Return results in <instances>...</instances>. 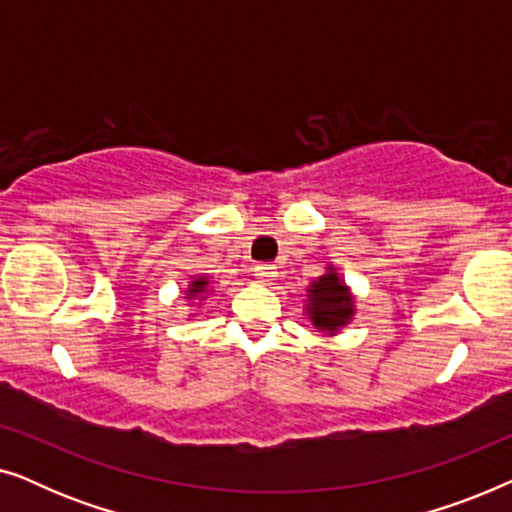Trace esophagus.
Here are the masks:
<instances>
[{
	"instance_id": "esophagus-1",
	"label": "esophagus",
	"mask_w": 512,
	"mask_h": 512,
	"mask_svg": "<svg viewBox=\"0 0 512 512\" xmlns=\"http://www.w3.org/2000/svg\"><path fill=\"white\" fill-rule=\"evenodd\" d=\"M254 277L258 282H270V279L275 277V268H272L270 263H258L254 268Z\"/></svg>"
}]
</instances>
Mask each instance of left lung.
Instances as JSON below:
<instances>
[{
    "instance_id": "left-lung-1",
    "label": "left lung",
    "mask_w": 512,
    "mask_h": 512,
    "mask_svg": "<svg viewBox=\"0 0 512 512\" xmlns=\"http://www.w3.org/2000/svg\"><path fill=\"white\" fill-rule=\"evenodd\" d=\"M310 300V317L321 331H338L352 317V305H349L345 286L335 275L319 277V282H314L310 289Z\"/></svg>"
}]
</instances>
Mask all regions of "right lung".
<instances>
[{
	"mask_svg": "<svg viewBox=\"0 0 512 512\" xmlns=\"http://www.w3.org/2000/svg\"><path fill=\"white\" fill-rule=\"evenodd\" d=\"M205 286H207L205 279H198V282L191 284V291H188V293H202V291H205Z\"/></svg>",
	"mask_w": 512,
	"mask_h": 512,
	"instance_id": "add662e5",
	"label": "right lung"
}]
</instances>
